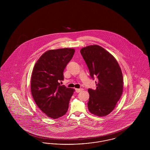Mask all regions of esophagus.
<instances>
[{"instance_id":"esophagus-1","label":"esophagus","mask_w":150,"mask_h":150,"mask_svg":"<svg viewBox=\"0 0 150 150\" xmlns=\"http://www.w3.org/2000/svg\"><path fill=\"white\" fill-rule=\"evenodd\" d=\"M75 91H76V92H77V93H79V92H81L82 91H83V89H82V88H80V89H75Z\"/></svg>"}]
</instances>
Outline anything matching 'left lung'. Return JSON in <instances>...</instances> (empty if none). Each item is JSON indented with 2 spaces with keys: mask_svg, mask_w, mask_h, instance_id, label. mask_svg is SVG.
<instances>
[{
  "mask_svg": "<svg viewBox=\"0 0 150 150\" xmlns=\"http://www.w3.org/2000/svg\"><path fill=\"white\" fill-rule=\"evenodd\" d=\"M90 75L96 76V89H88V110L98 116H105L114 109L123 89L121 69L115 57L98 45H89L80 50Z\"/></svg>",
  "mask_w": 150,
  "mask_h": 150,
  "instance_id": "obj_1",
  "label": "left lung"
}]
</instances>
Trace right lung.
I'll use <instances>...</instances> for the list:
<instances>
[{"instance_id":"add662e5","label":"right lung","mask_w":150,"mask_h":150,"mask_svg":"<svg viewBox=\"0 0 150 150\" xmlns=\"http://www.w3.org/2000/svg\"><path fill=\"white\" fill-rule=\"evenodd\" d=\"M75 53L72 48L47 51L36 63L31 76V91L36 105L52 119L67 111L74 89L61 86L64 71Z\"/></svg>"}]
</instances>
